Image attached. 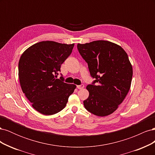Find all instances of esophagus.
<instances>
[{"label":"esophagus","mask_w":155,"mask_h":155,"mask_svg":"<svg viewBox=\"0 0 155 155\" xmlns=\"http://www.w3.org/2000/svg\"><path fill=\"white\" fill-rule=\"evenodd\" d=\"M77 88L78 89H83L84 88V85H78Z\"/></svg>","instance_id":"obj_1"}]
</instances>
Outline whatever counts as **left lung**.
<instances>
[{
    "label": "left lung",
    "instance_id": "8db88e82",
    "mask_svg": "<svg viewBox=\"0 0 155 155\" xmlns=\"http://www.w3.org/2000/svg\"><path fill=\"white\" fill-rule=\"evenodd\" d=\"M78 49L88 63L91 76L96 79L86 87L89 96L83 101L84 106L96 116L111 114L130 87L133 67L127 54L120 45L104 40L78 43Z\"/></svg>",
    "mask_w": 155,
    "mask_h": 155
}]
</instances>
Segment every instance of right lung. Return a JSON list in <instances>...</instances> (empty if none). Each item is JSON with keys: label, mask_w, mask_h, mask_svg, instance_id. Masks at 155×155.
Masks as SVG:
<instances>
[{"label": "right lung", "mask_w": 155, "mask_h": 155, "mask_svg": "<svg viewBox=\"0 0 155 155\" xmlns=\"http://www.w3.org/2000/svg\"><path fill=\"white\" fill-rule=\"evenodd\" d=\"M73 44L41 41L27 48L18 61L23 93L37 111L52 115L62 110L76 85L57 79L61 64L71 54Z\"/></svg>", "instance_id": "add662e5"}]
</instances>
